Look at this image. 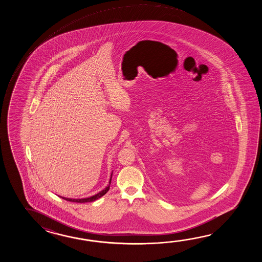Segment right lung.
I'll return each mask as SVG.
<instances>
[{
	"mask_svg": "<svg viewBox=\"0 0 262 262\" xmlns=\"http://www.w3.org/2000/svg\"><path fill=\"white\" fill-rule=\"evenodd\" d=\"M111 183H112V177L110 180V184L106 186V188L104 190L100 191L99 193H97L96 195H93V196H90V198H86V199H67V198H62L63 200H66L67 201H72V202H78V203H85V202H92V201H96L98 199H100L101 196L106 194V192L110 189V186H111Z\"/></svg>",
	"mask_w": 262,
	"mask_h": 262,
	"instance_id": "1",
	"label": "right lung"
}]
</instances>
